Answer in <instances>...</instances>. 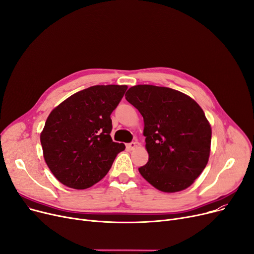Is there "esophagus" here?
Here are the masks:
<instances>
[{"label":"esophagus","instance_id":"obj_1","mask_svg":"<svg viewBox=\"0 0 254 254\" xmlns=\"http://www.w3.org/2000/svg\"><path fill=\"white\" fill-rule=\"evenodd\" d=\"M137 147V142H131L127 144V150H134Z\"/></svg>","mask_w":254,"mask_h":254}]
</instances>
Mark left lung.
<instances>
[{
    "mask_svg": "<svg viewBox=\"0 0 254 254\" xmlns=\"http://www.w3.org/2000/svg\"><path fill=\"white\" fill-rule=\"evenodd\" d=\"M126 99L144 120L149 158L139 168L142 177L164 192L190 188L211 150L212 129L201 106L181 91L149 84L131 86Z\"/></svg>",
    "mask_w": 254,
    "mask_h": 254,
    "instance_id": "left-lung-1",
    "label": "left lung"
}]
</instances>
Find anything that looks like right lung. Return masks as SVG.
Masks as SVG:
<instances>
[{
  "mask_svg": "<svg viewBox=\"0 0 254 254\" xmlns=\"http://www.w3.org/2000/svg\"><path fill=\"white\" fill-rule=\"evenodd\" d=\"M127 85H95L65 99L48 115L40 135L45 163L55 177L74 190L102 180L124 143L112 141L110 115Z\"/></svg>",
  "mask_w": 254,
  "mask_h": 254,
  "instance_id": "obj_1",
  "label": "right lung"
}]
</instances>
